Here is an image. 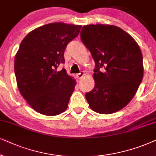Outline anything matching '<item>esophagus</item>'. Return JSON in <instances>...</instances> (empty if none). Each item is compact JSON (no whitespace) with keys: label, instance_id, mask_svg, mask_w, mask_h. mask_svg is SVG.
Wrapping results in <instances>:
<instances>
[{"label":"esophagus","instance_id":"obj_1","mask_svg":"<svg viewBox=\"0 0 156 156\" xmlns=\"http://www.w3.org/2000/svg\"><path fill=\"white\" fill-rule=\"evenodd\" d=\"M85 75H86V73H85V72L82 71V72H80V73L77 74L76 75V77H77V78H78V79H81V78L85 76Z\"/></svg>","mask_w":156,"mask_h":156}]
</instances>
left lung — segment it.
Instances as JSON below:
<instances>
[{"mask_svg":"<svg viewBox=\"0 0 156 156\" xmlns=\"http://www.w3.org/2000/svg\"><path fill=\"white\" fill-rule=\"evenodd\" d=\"M80 38L95 63V87L86 98L93 111L111 114L126 107L143 80L140 48L134 38L113 25L84 26ZM105 68V71L99 69Z\"/></svg>","mask_w":156,"mask_h":156,"instance_id":"8db88e82","label":"left lung"}]
</instances>
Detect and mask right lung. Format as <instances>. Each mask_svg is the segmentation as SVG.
<instances>
[{
  "label": "right lung",
  "mask_w": 156,
  "mask_h": 156,
  "mask_svg": "<svg viewBox=\"0 0 156 156\" xmlns=\"http://www.w3.org/2000/svg\"><path fill=\"white\" fill-rule=\"evenodd\" d=\"M82 26L52 23L30 31L15 55L14 70L20 94L38 113L55 116L68 108L76 81L63 68L64 51Z\"/></svg>",
  "instance_id": "1"
}]
</instances>
